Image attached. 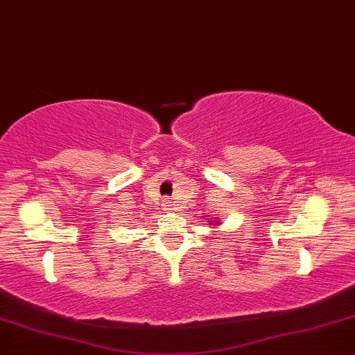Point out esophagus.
I'll return each mask as SVG.
<instances>
[{"mask_svg": "<svg viewBox=\"0 0 355 355\" xmlns=\"http://www.w3.org/2000/svg\"><path fill=\"white\" fill-rule=\"evenodd\" d=\"M165 208L167 209H173V201L170 198H165Z\"/></svg>", "mask_w": 355, "mask_h": 355, "instance_id": "34e87169", "label": "esophagus"}]
</instances>
